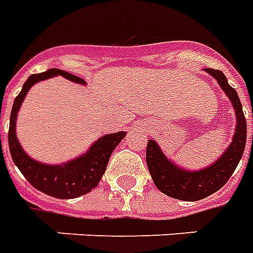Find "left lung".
Wrapping results in <instances>:
<instances>
[{
    "mask_svg": "<svg viewBox=\"0 0 253 253\" xmlns=\"http://www.w3.org/2000/svg\"><path fill=\"white\" fill-rule=\"evenodd\" d=\"M207 72L218 82L220 87L225 91L236 110L237 125L235 136L231 146L220 157V160L200 171H188L171 164V161L165 157L154 141L150 139L146 146V164L155 186L166 196L184 201H198L221 189L236 170L246 149L247 122L236 89L228 84L225 75L221 71L207 68Z\"/></svg>",
    "mask_w": 253,
    "mask_h": 253,
    "instance_id": "1",
    "label": "left lung"
}]
</instances>
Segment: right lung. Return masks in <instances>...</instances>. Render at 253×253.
I'll list each match as a JSON object with an SVG mask.
<instances>
[{
    "instance_id": "right-lung-1",
    "label": "right lung",
    "mask_w": 253,
    "mask_h": 253,
    "mask_svg": "<svg viewBox=\"0 0 253 253\" xmlns=\"http://www.w3.org/2000/svg\"><path fill=\"white\" fill-rule=\"evenodd\" d=\"M61 75L65 79L75 83L84 84L82 78L61 71L50 68L42 74L31 75L24 83L21 92L18 93L13 103L10 112V125H9V150L12 154L13 162L20 169L28 182L42 193L55 198H76L88 193L99 185L102 175L106 171L110 155L117 147L118 143L125 138L126 131L114 132L102 136L95 142L85 154L80 155L76 160L63 165H44L33 161L29 155L22 150L16 136L17 114L20 110L22 100L32 85L40 80L49 79L52 76ZM1 145V135H0Z\"/></svg>"
}]
</instances>
